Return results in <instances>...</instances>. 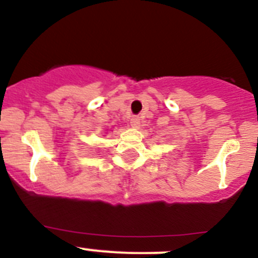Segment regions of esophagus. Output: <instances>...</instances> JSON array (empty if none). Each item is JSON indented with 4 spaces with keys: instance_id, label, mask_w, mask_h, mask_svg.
Segmentation results:
<instances>
[{
    "instance_id": "obj_1",
    "label": "esophagus",
    "mask_w": 258,
    "mask_h": 258,
    "mask_svg": "<svg viewBox=\"0 0 258 258\" xmlns=\"http://www.w3.org/2000/svg\"><path fill=\"white\" fill-rule=\"evenodd\" d=\"M131 126L139 127L140 126V117H132L131 118Z\"/></svg>"
}]
</instances>
